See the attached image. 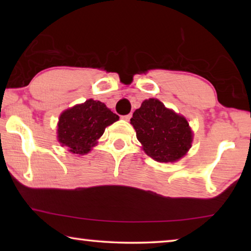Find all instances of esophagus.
<instances>
[{
    "label": "esophagus",
    "mask_w": 251,
    "mask_h": 251,
    "mask_svg": "<svg viewBox=\"0 0 251 251\" xmlns=\"http://www.w3.org/2000/svg\"><path fill=\"white\" fill-rule=\"evenodd\" d=\"M131 116H133V115H131V113H129V114H127V115H124V116H123L122 118H123V120H124V121H127V122H128V121L130 120V118H131Z\"/></svg>",
    "instance_id": "34e87169"
}]
</instances>
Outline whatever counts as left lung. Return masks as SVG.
Segmentation results:
<instances>
[{
	"label": "left lung",
	"instance_id": "left-lung-1",
	"mask_svg": "<svg viewBox=\"0 0 251 251\" xmlns=\"http://www.w3.org/2000/svg\"><path fill=\"white\" fill-rule=\"evenodd\" d=\"M130 124L144 151L157 161H176L190 148L193 133L185 117L165 107L158 100H144Z\"/></svg>",
	"mask_w": 251,
	"mask_h": 251
}]
</instances>
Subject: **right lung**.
I'll use <instances>...</instances> for the list:
<instances>
[{
    "mask_svg": "<svg viewBox=\"0 0 251 251\" xmlns=\"http://www.w3.org/2000/svg\"><path fill=\"white\" fill-rule=\"evenodd\" d=\"M118 115L100 100H88L66 109L58 120V142L73 154H87L105 128L118 121Z\"/></svg>",
    "mask_w": 251,
    "mask_h": 251,
    "instance_id": "add662e5",
    "label": "right lung"
}]
</instances>
